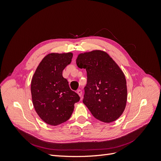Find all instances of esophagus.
Wrapping results in <instances>:
<instances>
[{
  "mask_svg": "<svg viewBox=\"0 0 161 161\" xmlns=\"http://www.w3.org/2000/svg\"><path fill=\"white\" fill-rule=\"evenodd\" d=\"M77 93H78V95H79L80 97H81L82 96V91L80 90V89H79L77 91Z\"/></svg>",
  "mask_w": 161,
  "mask_h": 161,
  "instance_id": "obj_1",
  "label": "esophagus"
}]
</instances>
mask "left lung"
Wrapping results in <instances>:
<instances>
[{
    "mask_svg": "<svg viewBox=\"0 0 161 161\" xmlns=\"http://www.w3.org/2000/svg\"><path fill=\"white\" fill-rule=\"evenodd\" d=\"M76 64L86 70L87 84L82 102L92 115L105 123L118 119L127 102L125 77L119 66L101 50L80 53Z\"/></svg>",
    "mask_w": 161,
    "mask_h": 161,
    "instance_id": "1",
    "label": "left lung"
}]
</instances>
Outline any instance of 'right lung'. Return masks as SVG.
Listing matches in <instances>:
<instances>
[{
	"instance_id": "right-lung-1",
	"label": "right lung",
	"mask_w": 161,
	"mask_h": 161,
	"mask_svg": "<svg viewBox=\"0 0 161 161\" xmlns=\"http://www.w3.org/2000/svg\"><path fill=\"white\" fill-rule=\"evenodd\" d=\"M72 53H52L43 58L33 76L31 92L33 107L47 124L58 125L69 119L80 100L72 91L62 71L70 64Z\"/></svg>"
}]
</instances>
